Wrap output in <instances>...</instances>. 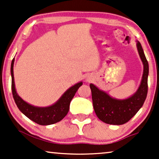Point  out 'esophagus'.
Wrapping results in <instances>:
<instances>
[{
  "instance_id": "obj_1",
  "label": "esophagus",
  "mask_w": 159,
  "mask_h": 159,
  "mask_svg": "<svg viewBox=\"0 0 159 159\" xmlns=\"http://www.w3.org/2000/svg\"><path fill=\"white\" fill-rule=\"evenodd\" d=\"M90 80H91V79H90V77L87 78V82H90Z\"/></svg>"
}]
</instances>
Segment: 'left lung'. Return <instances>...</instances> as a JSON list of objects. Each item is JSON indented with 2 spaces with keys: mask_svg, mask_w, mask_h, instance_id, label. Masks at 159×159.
Wrapping results in <instances>:
<instances>
[{
  "mask_svg": "<svg viewBox=\"0 0 159 159\" xmlns=\"http://www.w3.org/2000/svg\"><path fill=\"white\" fill-rule=\"evenodd\" d=\"M137 48L143 64V74L140 87L131 97L124 100L113 98L93 84H90L95 114L100 120L106 124L121 125L127 123L140 109L146 98L149 72L148 63L142 45L138 41L137 42Z\"/></svg>",
  "mask_w": 159,
  "mask_h": 159,
  "instance_id": "1",
  "label": "left lung"
}]
</instances>
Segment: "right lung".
Listing matches in <instances>:
<instances>
[{
    "label": "right lung",
    "instance_id": "1",
    "mask_svg": "<svg viewBox=\"0 0 159 159\" xmlns=\"http://www.w3.org/2000/svg\"><path fill=\"white\" fill-rule=\"evenodd\" d=\"M14 58L12 60L11 66L12 94L15 103L21 112L34 122L40 125H53L62 120L68 114L70 102L75 96L76 92L82 84V82H78L69 88L62 95V96L52 106L48 107H37L27 103L17 94L14 84Z\"/></svg>",
    "mask_w": 159,
    "mask_h": 159
}]
</instances>
